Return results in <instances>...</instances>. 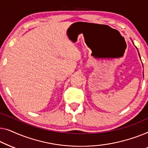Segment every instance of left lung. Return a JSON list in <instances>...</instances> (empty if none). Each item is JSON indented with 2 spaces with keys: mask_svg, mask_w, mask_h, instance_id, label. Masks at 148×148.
Here are the masks:
<instances>
[{
  "mask_svg": "<svg viewBox=\"0 0 148 148\" xmlns=\"http://www.w3.org/2000/svg\"><path fill=\"white\" fill-rule=\"evenodd\" d=\"M132 42H133V41H132ZM133 43H134V42H133ZM136 49H137V51H138V54H139V58H140V55H139V51H138V49H137V48L136 47ZM140 60H141V58H140Z\"/></svg>",
  "mask_w": 148,
  "mask_h": 148,
  "instance_id": "obj_1",
  "label": "left lung"
}]
</instances>
